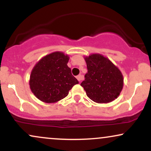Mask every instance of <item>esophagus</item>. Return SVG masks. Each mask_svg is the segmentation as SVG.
Wrapping results in <instances>:
<instances>
[{
	"label": "esophagus",
	"mask_w": 151,
	"mask_h": 151,
	"mask_svg": "<svg viewBox=\"0 0 151 151\" xmlns=\"http://www.w3.org/2000/svg\"><path fill=\"white\" fill-rule=\"evenodd\" d=\"M77 79H78V81H81V80H83V79H84V76L81 75V74H79V75H78L77 77Z\"/></svg>",
	"instance_id": "34e87169"
}]
</instances>
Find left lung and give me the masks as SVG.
<instances>
[{
  "label": "left lung",
  "mask_w": 151,
  "mask_h": 151,
  "mask_svg": "<svg viewBox=\"0 0 151 151\" xmlns=\"http://www.w3.org/2000/svg\"><path fill=\"white\" fill-rule=\"evenodd\" d=\"M84 60L88 72L81 86L88 97L99 104L109 103L117 99L124 86L119 69L100 54H91Z\"/></svg>",
  "instance_id": "obj_1"
}]
</instances>
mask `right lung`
<instances>
[{
  "mask_svg": "<svg viewBox=\"0 0 151 151\" xmlns=\"http://www.w3.org/2000/svg\"><path fill=\"white\" fill-rule=\"evenodd\" d=\"M70 57L55 52L43 57L31 72L30 88L38 99L45 103H55L68 95L79 81L67 66Z\"/></svg>",
  "mask_w": 151,
  "mask_h": 151,
  "instance_id": "right-lung-1",
  "label": "right lung"
}]
</instances>
